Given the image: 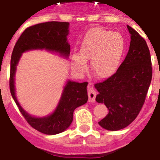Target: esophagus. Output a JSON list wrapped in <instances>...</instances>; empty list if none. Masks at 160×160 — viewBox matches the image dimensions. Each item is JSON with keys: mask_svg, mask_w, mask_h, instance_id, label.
<instances>
[{"mask_svg": "<svg viewBox=\"0 0 160 160\" xmlns=\"http://www.w3.org/2000/svg\"><path fill=\"white\" fill-rule=\"evenodd\" d=\"M87 91H88V96H89V102H93L95 101V97H96V90H94V86H93L91 83L88 85V89H87Z\"/></svg>", "mask_w": 160, "mask_h": 160, "instance_id": "34e87169", "label": "esophagus"}]
</instances>
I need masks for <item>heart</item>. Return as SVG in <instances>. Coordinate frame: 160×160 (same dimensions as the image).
<instances>
[{"instance_id":"1","label":"heart","mask_w":160,"mask_h":160,"mask_svg":"<svg viewBox=\"0 0 160 160\" xmlns=\"http://www.w3.org/2000/svg\"><path fill=\"white\" fill-rule=\"evenodd\" d=\"M124 50L123 38L118 32L101 28L88 31L78 53L72 55L73 68L78 72L87 69V60L91 59V70L98 78H107L116 71Z\"/></svg>"}]
</instances>
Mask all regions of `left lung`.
<instances>
[{"label":"left lung","mask_w":160,"mask_h":160,"mask_svg":"<svg viewBox=\"0 0 160 160\" xmlns=\"http://www.w3.org/2000/svg\"><path fill=\"white\" fill-rule=\"evenodd\" d=\"M131 33L129 51L117 71L105 81L94 85L98 91L96 102L108 108L98 122L108 131L123 129L136 118L144 104L152 78L150 50L144 38L128 25Z\"/></svg>","instance_id":"obj_1"}]
</instances>
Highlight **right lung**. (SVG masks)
Here are the masks:
<instances>
[{
	"label": "right lung",
	"instance_id": "1",
	"mask_svg": "<svg viewBox=\"0 0 160 160\" xmlns=\"http://www.w3.org/2000/svg\"><path fill=\"white\" fill-rule=\"evenodd\" d=\"M69 22H47L29 26L22 33L12 50L10 62L9 89L12 98L25 119L32 128L46 135H56L67 129L73 121V111L88 100L87 82L78 83L69 81L54 112L47 117L34 118L25 112L15 96L14 75L22 53L29 49H46L58 52L68 57L70 46L67 42Z\"/></svg>",
	"mask_w": 160,
	"mask_h": 160
}]
</instances>
